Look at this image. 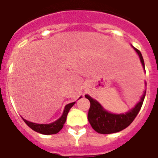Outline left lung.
<instances>
[{
	"label": "left lung",
	"instance_id": "obj_1",
	"mask_svg": "<svg viewBox=\"0 0 158 158\" xmlns=\"http://www.w3.org/2000/svg\"><path fill=\"white\" fill-rule=\"evenodd\" d=\"M131 47L139 55L140 62L142 64L143 68L145 70L144 61H143L142 54L139 51L134 48L132 45ZM146 85H147V83L145 82V86ZM145 94H146V89L143 90V93L140 98L139 101L138 102V103L132 109L128 110L127 112L121 113V114H115V113L108 111L101 105L99 102L97 101L96 99L93 98L89 94H86L85 98L89 99L90 102V108H89V114H88V120L93 129L99 134L108 135V134H113V133L121 131L133 122V120H135L138 113L139 112L143 100H144Z\"/></svg>",
	"mask_w": 158,
	"mask_h": 158
}]
</instances>
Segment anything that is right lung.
Here are the masks:
<instances>
[{"instance_id":"obj_1","label":"right lung","mask_w":158,"mask_h":158,"mask_svg":"<svg viewBox=\"0 0 158 158\" xmlns=\"http://www.w3.org/2000/svg\"><path fill=\"white\" fill-rule=\"evenodd\" d=\"M81 98L82 97H80L79 98ZM74 103H75V102L67 104L64 106V111L62 113L61 116L58 120H55L54 122H52L50 124H38V123H33L25 120V119H23V120L27 124L28 126H29L32 130L36 131V132L40 133V134H43V135H55V134H57L63 128V125H64V124L65 123V120H66L68 112L70 110V108L74 105Z\"/></svg>"}]
</instances>
